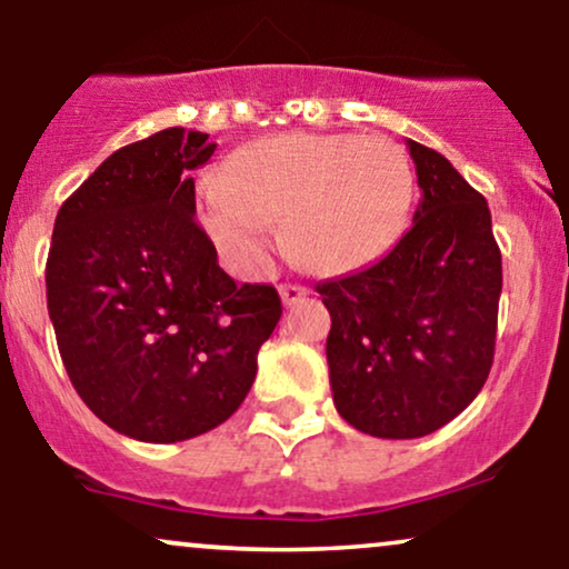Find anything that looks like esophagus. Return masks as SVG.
Returning a JSON list of instances; mask_svg holds the SVG:
<instances>
[{
  "label": "esophagus",
  "instance_id": "34e87169",
  "mask_svg": "<svg viewBox=\"0 0 569 569\" xmlns=\"http://www.w3.org/2000/svg\"><path fill=\"white\" fill-rule=\"evenodd\" d=\"M280 299H283V305L286 307H291V305H297L299 299H305L307 297V289L305 286H297V283H283L280 286Z\"/></svg>",
  "mask_w": 569,
  "mask_h": 569
}]
</instances>
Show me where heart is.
I'll return each instance as SVG.
<instances>
[{
	"label": "heart",
	"mask_w": 569,
	"mask_h": 569,
	"mask_svg": "<svg viewBox=\"0 0 569 569\" xmlns=\"http://www.w3.org/2000/svg\"><path fill=\"white\" fill-rule=\"evenodd\" d=\"M415 173L380 136L286 133L234 152L200 206L202 230L240 272H259L283 221L286 248L321 276L375 264L407 227Z\"/></svg>",
	"instance_id": "b5f03b06"
}]
</instances>
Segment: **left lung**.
<instances>
[{
    "label": "left lung",
    "instance_id": "left-lung-1",
    "mask_svg": "<svg viewBox=\"0 0 569 569\" xmlns=\"http://www.w3.org/2000/svg\"><path fill=\"white\" fill-rule=\"evenodd\" d=\"M420 184L411 227L380 262L326 280L335 407L377 439H420L485 388L502 291L487 200L452 162L407 141Z\"/></svg>",
    "mask_w": 569,
    "mask_h": 569
}]
</instances>
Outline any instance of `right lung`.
Instances as JSON below:
<instances>
[{"mask_svg":"<svg viewBox=\"0 0 569 569\" xmlns=\"http://www.w3.org/2000/svg\"><path fill=\"white\" fill-rule=\"evenodd\" d=\"M208 133L166 128L109 154L63 202L48 312L74 390L136 441L208 433L243 403L280 321L272 286H238L194 221Z\"/></svg>","mask_w":569,"mask_h":569,"instance_id":"obj_1","label":"right lung"}]
</instances>
